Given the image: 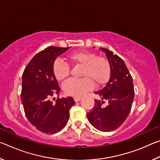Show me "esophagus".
Segmentation results:
<instances>
[{"label": "esophagus", "instance_id": "1", "mask_svg": "<svg viewBox=\"0 0 160 160\" xmlns=\"http://www.w3.org/2000/svg\"><path fill=\"white\" fill-rule=\"evenodd\" d=\"M80 99H81V97H74V100H75V102H79Z\"/></svg>", "mask_w": 160, "mask_h": 160}]
</instances>
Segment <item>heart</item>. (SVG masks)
<instances>
[{
    "label": "heart",
    "instance_id": "1",
    "mask_svg": "<svg viewBox=\"0 0 160 160\" xmlns=\"http://www.w3.org/2000/svg\"><path fill=\"white\" fill-rule=\"evenodd\" d=\"M68 59L72 63L82 66V79H70L63 85V90L68 95L80 97L86 92L90 90L94 82L97 86L104 85L109 80L111 75V66L109 61L104 57L97 56L90 51H80L68 56ZM53 72L58 81L63 80L69 76L70 68L60 59L54 61Z\"/></svg>",
    "mask_w": 160,
    "mask_h": 160
}]
</instances>
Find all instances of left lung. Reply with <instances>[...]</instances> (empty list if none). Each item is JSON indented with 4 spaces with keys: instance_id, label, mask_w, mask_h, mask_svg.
Segmentation results:
<instances>
[{
    "instance_id": "8db88e82",
    "label": "left lung",
    "mask_w": 160,
    "mask_h": 160,
    "mask_svg": "<svg viewBox=\"0 0 160 160\" xmlns=\"http://www.w3.org/2000/svg\"><path fill=\"white\" fill-rule=\"evenodd\" d=\"M106 54L111 66L110 78L101 90L95 92L99 99L87 113L88 121L94 128L103 132L118 128L131 112L134 99L132 78L124 61L107 48H100ZM107 102L106 106L103 104Z\"/></svg>"
}]
</instances>
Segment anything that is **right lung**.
<instances>
[{
  "mask_svg": "<svg viewBox=\"0 0 160 160\" xmlns=\"http://www.w3.org/2000/svg\"><path fill=\"white\" fill-rule=\"evenodd\" d=\"M68 48H45L34 56L22 74L21 100L24 111L29 122L44 133L61 131L68 121L70 109L75 104L71 97L58 98L55 103L50 99L60 92L53 75V63Z\"/></svg>",
  "mask_w": 160,
  "mask_h": 160,
  "instance_id": "right-lung-1",
  "label": "right lung"
}]
</instances>
